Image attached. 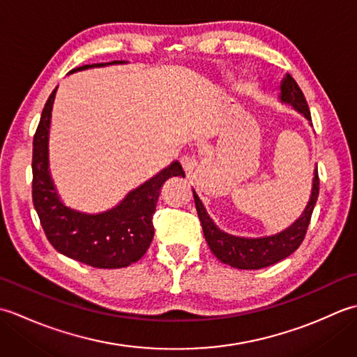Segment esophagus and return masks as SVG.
I'll list each match as a JSON object with an SVG mask.
<instances>
[{
	"mask_svg": "<svg viewBox=\"0 0 357 357\" xmlns=\"http://www.w3.org/2000/svg\"><path fill=\"white\" fill-rule=\"evenodd\" d=\"M181 164H183V169L187 174H192L196 169V165H198V161H196V158L192 155H184L181 158Z\"/></svg>",
	"mask_w": 357,
	"mask_h": 357,
	"instance_id": "esophagus-1",
	"label": "esophagus"
}]
</instances>
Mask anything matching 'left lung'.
I'll use <instances>...</instances> for the list:
<instances>
[{
    "label": "left lung",
    "mask_w": 357,
    "mask_h": 357,
    "mask_svg": "<svg viewBox=\"0 0 357 357\" xmlns=\"http://www.w3.org/2000/svg\"><path fill=\"white\" fill-rule=\"evenodd\" d=\"M279 101L282 104L291 105L296 112H299L302 116L308 119L310 126H312V115H310L305 96L299 89L298 82L293 79L291 75H285V78L280 82ZM193 196L196 210H198V216L202 225L204 236H206L210 250L213 252L218 259L224 264H229L230 267L234 268L259 270L285 259L287 256H290L293 252H296L298 247L302 244V241H304L310 219H312V213L316 206L317 196H319L317 165L314 169L312 195H310L305 210L302 211V215L296 219L288 229L282 230L280 233L271 234V236L241 238L222 231L213 222V219L208 216L206 207H204L202 201L199 199V196L196 195L195 190Z\"/></svg>",
    "instance_id": "8db88e82"
}]
</instances>
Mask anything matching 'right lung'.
Here are the masks:
<instances>
[{
  "label": "right lung",
  "instance_id": "obj_1",
  "mask_svg": "<svg viewBox=\"0 0 357 357\" xmlns=\"http://www.w3.org/2000/svg\"><path fill=\"white\" fill-rule=\"evenodd\" d=\"M98 63L77 67L69 73L124 64ZM58 87L45 102L33 136L32 198L43 230L53 248L75 261L95 268H123L139 261L153 239V213L159 190L169 178L185 176L183 167L173 161L146 183L128 192L118 206L101 213H84L67 207L58 195L49 169V133L53 101Z\"/></svg>",
  "mask_w": 357,
  "mask_h": 357
}]
</instances>
